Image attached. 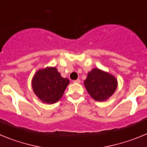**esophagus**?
Returning <instances> with one entry per match:
<instances>
[{
  "instance_id": "esophagus-1",
  "label": "esophagus",
  "mask_w": 147,
  "mask_h": 147,
  "mask_svg": "<svg viewBox=\"0 0 147 147\" xmlns=\"http://www.w3.org/2000/svg\"><path fill=\"white\" fill-rule=\"evenodd\" d=\"M74 83H80V82H81V80H80V79H77L76 80H74Z\"/></svg>"
}]
</instances>
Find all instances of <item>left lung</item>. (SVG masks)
I'll use <instances>...</instances> for the list:
<instances>
[{"label": "left lung", "instance_id": "obj_1", "mask_svg": "<svg viewBox=\"0 0 147 147\" xmlns=\"http://www.w3.org/2000/svg\"><path fill=\"white\" fill-rule=\"evenodd\" d=\"M84 84L92 98L99 102L110 98L117 88L116 79L98 68H94L88 73Z\"/></svg>", "mask_w": 147, "mask_h": 147}]
</instances>
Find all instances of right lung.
<instances>
[{"label": "right lung", "mask_w": 147, "mask_h": 147, "mask_svg": "<svg viewBox=\"0 0 147 147\" xmlns=\"http://www.w3.org/2000/svg\"><path fill=\"white\" fill-rule=\"evenodd\" d=\"M68 84L69 80L62 78L56 67L39 70L32 80L34 93L42 102L47 104L59 101Z\"/></svg>", "instance_id": "right-lung-1"}]
</instances>
